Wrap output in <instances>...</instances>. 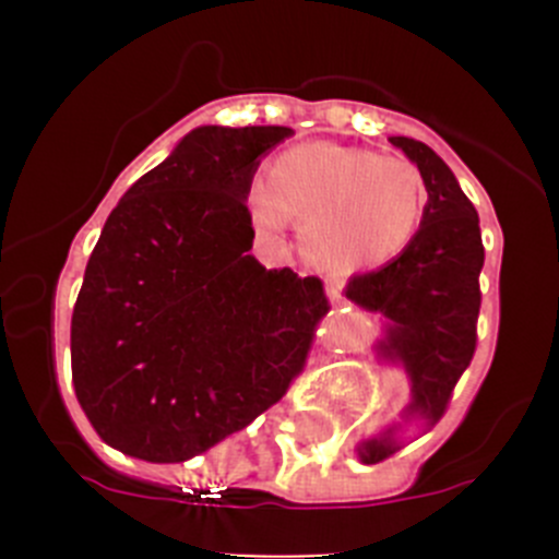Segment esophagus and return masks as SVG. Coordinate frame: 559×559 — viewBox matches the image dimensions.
I'll list each match as a JSON object with an SVG mask.
<instances>
[{
    "label": "esophagus",
    "mask_w": 559,
    "mask_h": 559,
    "mask_svg": "<svg viewBox=\"0 0 559 559\" xmlns=\"http://www.w3.org/2000/svg\"><path fill=\"white\" fill-rule=\"evenodd\" d=\"M326 295H330V300L335 302H341L343 300V292H341V284H337V281H330V284H326Z\"/></svg>",
    "instance_id": "obj_1"
}]
</instances>
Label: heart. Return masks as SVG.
Listing matches in <instances>:
<instances>
[{
    "label": "heart",
    "instance_id": "1",
    "mask_svg": "<svg viewBox=\"0 0 559 559\" xmlns=\"http://www.w3.org/2000/svg\"><path fill=\"white\" fill-rule=\"evenodd\" d=\"M248 211L262 229L300 224L302 253L324 267H379L408 251L427 213L425 175L403 156L308 143L284 151L253 186Z\"/></svg>",
    "mask_w": 559,
    "mask_h": 559
}]
</instances>
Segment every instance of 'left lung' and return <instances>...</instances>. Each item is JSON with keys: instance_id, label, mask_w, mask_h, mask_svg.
Instances as JSON below:
<instances>
[{"instance_id": "8db88e82", "label": "left lung", "mask_w": 559, "mask_h": 559, "mask_svg": "<svg viewBox=\"0 0 559 559\" xmlns=\"http://www.w3.org/2000/svg\"><path fill=\"white\" fill-rule=\"evenodd\" d=\"M392 145L403 148L425 175V222L408 251L384 267L352 275L346 297L392 321L381 354L400 359L408 370L414 394L408 414L436 425L476 354L481 229L473 202L430 145L411 138H392ZM357 452L365 465H376L397 452V443L389 430L384 438L359 443Z\"/></svg>"}]
</instances>
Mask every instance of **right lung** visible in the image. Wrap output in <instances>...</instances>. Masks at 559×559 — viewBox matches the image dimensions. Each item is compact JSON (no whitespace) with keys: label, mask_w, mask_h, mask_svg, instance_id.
I'll return each mask as SVG.
<instances>
[{"label":"right lung","mask_w":559,"mask_h":559,"mask_svg":"<svg viewBox=\"0 0 559 559\" xmlns=\"http://www.w3.org/2000/svg\"><path fill=\"white\" fill-rule=\"evenodd\" d=\"M289 127H200L129 186L72 311V381L105 443L183 462L243 430L306 370L324 284L251 257L246 200Z\"/></svg>","instance_id":"add662e5"}]
</instances>
